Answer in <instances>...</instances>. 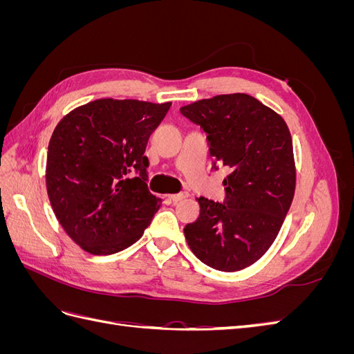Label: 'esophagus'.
<instances>
[{"instance_id": "1", "label": "esophagus", "mask_w": 354, "mask_h": 354, "mask_svg": "<svg viewBox=\"0 0 354 354\" xmlns=\"http://www.w3.org/2000/svg\"><path fill=\"white\" fill-rule=\"evenodd\" d=\"M189 196V194L187 192H180V194H174V195H169L168 198L173 201V202H178V201H181V199H185V198H187Z\"/></svg>"}]
</instances>
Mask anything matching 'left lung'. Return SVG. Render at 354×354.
I'll return each mask as SVG.
<instances>
[{"instance_id":"1","label":"left lung","mask_w":354,"mask_h":354,"mask_svg":"<svg viewBox=\"0 0 354 354\" xmlns=\"http://www.w3.org/2000/svg\"><path fill=\"white\" fill-rule=\"evenodd\" d=\"M180 112L207 133L212 168L230 171L223 202L199 198V218L185 227L186 241L212 269L242 270L270 248L291 207V133L274 111L243 93L216 95Z\"/></svg>"}]
</instances>
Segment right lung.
<instances>
[{
	"mask_svg": "<svg viewBox=\"0 0 354 354\" xmlns=\"http://www.w3.org/2000/svg\"><path fill=\"white\" fill-rule=\"evenodd\" d=\"M171 103L100 99L68 113L48 143L47 192L82 250L120 252L142 238L162 199L147 187L149 137Z\"/></svg>",
	"mask_w": 354,
	"mask_h": 354,
	"instance_id": "obj_1",
	"label": "right lung"
}]
</instances>
